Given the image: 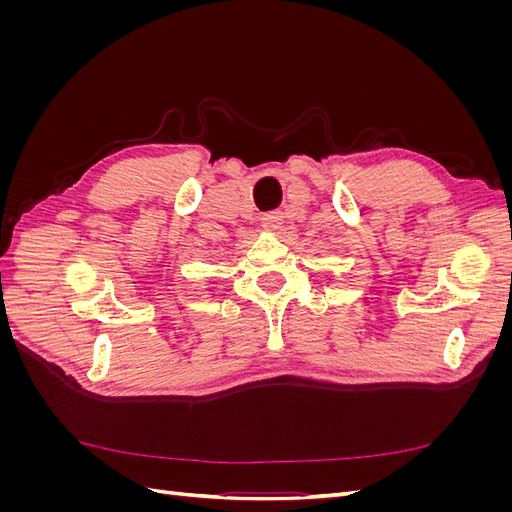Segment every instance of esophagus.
<instances>
[{
    "label": "esophagus",
    "mask_w": 512,
    "mask_h": 512,
    "mask_svg": "<svg viewBox=\"0 0 512 512\" xmlns=\"http://www.w3.org/2000/svg\"><path fill=\"white\" fill-rule=\"evenodd\" d=\"M284 224V213L282 211H269L262 215V226L267 230H280Z\"/></svg>",
    "instance_id": "34e87169"
}]
</instances>
